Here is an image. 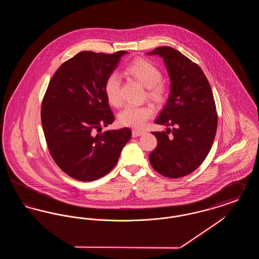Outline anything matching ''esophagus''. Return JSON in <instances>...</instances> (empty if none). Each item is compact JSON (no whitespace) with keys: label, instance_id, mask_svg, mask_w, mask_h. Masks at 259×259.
<instances>
[{"label":"esophagus","instance_id":"obj_1","mask_svg":"<svg viewBox=\"0 0 259 259\" xmlns=\"http://www.w3.org/2000/svg\"><path fill=\"white\" fill-rule=\"evenodd\" d=\"M144 133H145V131H143V130H139V129H133L132 130V135H133V137L143 135Z\"/></svg>","mask_w":259,"mask_h":259}]
</instances>
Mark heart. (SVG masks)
I'll list each match as a JSON object with an SVG mask.
<instances>
[{"instance_id": "b5f03b06", "label": "heart", "mask_w": 259, "mask_h": 259, "mask_svg": "<svg viewBox=\"0 0 259 259\" xmlns=\"http://www.w3.org/2000/svg\"><path fill=\"white\" fill-rule=\"evenodd\" d=\"M124 73L134 78L147 88V96L155 104L165 101L168 88L161 80L160 70L151 62L143 58H136L124 69ZM120 78L115 73L110 74L105 82V94L109 103L113 107H120L122 99L120 96ZM153 114V109L148 106H127L118 113V121L123 126L142 128Z\"/></svg>"}]
</instances>
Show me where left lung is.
Segmentation results:
<instances>
[{
  "instance_id": "1",
  "label": "left lung",
  "mask_w": 259,
  "mask_h": 259,
  "mask_svg": "<svg viewBox=\"0 0 259 259\" xmlns=\"http://www.w3.org/2000/svg\"><path fill=\"white\" fill-rule=\"evenodd\" d=\"M148 54L163 58L171 80L169 98L155 120L168 128L152 133L157 147L149 162L164 177L182 178L195 171L210 150L218 127L214 99L201 68L179 50L160 47Z\"/></svg>"
}]
</instances>
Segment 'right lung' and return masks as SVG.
Instances as JSON below:
<instances>
[{"mask_svg":"<svg viewBox=\"0 0 259 259\" xmlns=\"http://www.w3.org/2000/svg\"><path fill=\"white\" fill-rule=\"evenodd\" d=\"M127 51H81L52 76L41 104V125L50 154L62 171L81 182L111 172L131 130H102L114 120L105 94L107 77Z\"/></svg>","mask_w":259,"mask_h":259,"instance_id":"add662e5","label":"right lung"}]
</instances>
